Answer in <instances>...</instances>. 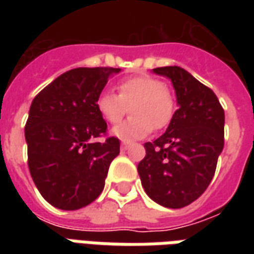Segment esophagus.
I'll return each mask as SVG.
<instances>
[{"label": "esophagus", "mask_w": 254, "mask_h": 254, "mask_svg": "<svg viewBox=\"0 0 254 254\" xmlns=\"http://www.w3.org/2000/svg\"><path fill=\"white\" fill-rule=\"evenodd\" d=\"M130 147V143H127V141H122L121 143V148L122 149H127Z\"/></svg>", "instance_id": "esophagus-1"}]
</instances>
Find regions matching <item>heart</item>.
Segmentation results:
<instances>
[{
	"label": "heart",
	"mask_w": 254,
	"mask_h": 254,
	"mask_svg": "<svg viewBox=\"0 0 254 254\" xmlns=\"http://www.w3.org/2000/svg\"><path fill=\"white\" fill-rule=\"evenodd\" d=\"M118 95L102 92L96 99L100 116L110 124H118L130 110L132 117L111 134L124 141H134L148 136L152 129L167 127L176 113V99L163 81L141 74L124 78L118 83Z\"/></svg>",
	"instance_id": "1"
}]
</instances>
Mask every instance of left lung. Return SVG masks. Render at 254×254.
Listing matches in <instances>:
<instances>
[{"label":"left lung","instance_id":"8db88e82","mask_svg":"<svg viewBox=\"0 0 254 254\" xmlns=\"http://www.w3.org/2000/svg\"><path fill=\"white\" fill-rule=\"evenodd\" d=\"M176 91L178 110L166 132L145 143L137 166L144 190L166 208H182L197 200L215 174L224 145V111L212 89L180 66L152 69Z\"/></svg>","mask_w":254,"mask_h":254}]
</instances>
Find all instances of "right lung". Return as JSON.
I'll return each mask as SVG.
<instances>
[{
    "label": "right lung",
    "instance_id": "obj_1",
    "mask_svg": "<svg viewBox=\"0 0 254 254\" xmlns=\"http://www.w3.org/2000/svg\"><path fill=\"white\" fill-rule=\"evenodd\" d=\"M120 67H76L36 95L25 124L28 167L38 190L53 207L83 208L98 198L120 140L94 138L107 124L96 99Z\"/></svg>",
    "mask_w": 254,
    "mask_h": 254
}]
</instances>
